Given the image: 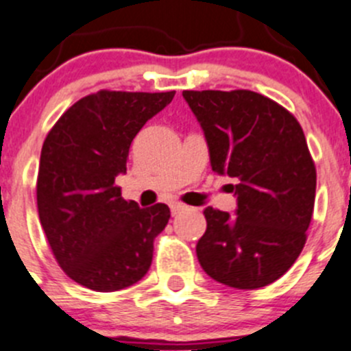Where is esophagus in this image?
I'll list each match as a JSON object with an SVG mask.
<instances>
[{
	"instance_id": "34e87169",
	"label": "esophagus",
	"mask_w": 351,
	"mask_h": 351,
	"mask_svg": "<svg viewBox=\"0 0 351 351\" xmlns=\"http://www.w3.org/2000/svg\"><path fill=\"white\" fill-rule=\"evenodd\" d=\"M182 210H186V206L182 205V203H170V212H172V215H178V213H181Z\"/></svg>"
}]
</instances>
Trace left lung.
I'll return each mask as SVG.
<instances>
[{
    "mask_svg": "<svg viewBox=\"0 0 351 351\" xmlns=\"http://www.w3.org/2000/svg\"><path fill=\"white\" fill-rule=\"evenodd\" d=\"M182 96L203 129L212 170L234 179V213L203 212L199 265L231 288H263L295 263L312 220L317 173L302 125L281 105L246 89Z\"/></svg>",
    "mask_w": 351,
    "mask_h": 351,
    "instance_id": "1",
    "label": "left lung"
}]
</instances>
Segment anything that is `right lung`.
<instances>
[{
	"label": "right lung",
	"mask_w": 351,
	"mask_h": 351,
	"mask_svg": "<svg viewBox=\"0 0 351 351\" xmlns=\"http://www.w3.org/2000/svg\"><path fill=\"white\" fill-rule=\"evenodd\" d=\"M173 95L98 91L73 103L46 136L36 186L39 220L63 272L86 288H129L152 265L169 206L125 202L115 179L128 170L132 139Z\"/></svg>",
	"instance_id": "1"
}]
</instances>
